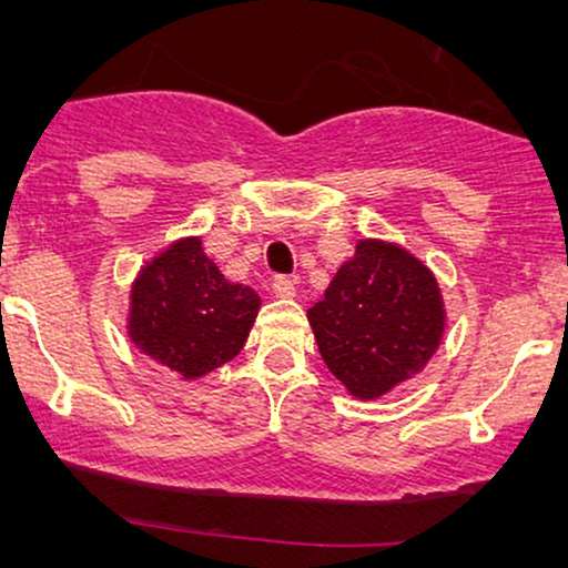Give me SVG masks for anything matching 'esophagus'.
Here are the masks:
<instances>
[{
  "label": "esophagus",
  "instance_id": "esophagus-1",
  "mask_svg": "<svg viewBox=\"0 0 568 568\" xmlns=\"http://www.w3.org/2000/svg\"><path fill=\"white\" fill-rule=\"evenodd\" d=\"M271 290H274L276 297H282V300H292L294 294H297L294 278H290V276H276L274 284H271Z\"/></svg>",
  "mask_w": 568,
  "mask_h": 568
}]
</instances>
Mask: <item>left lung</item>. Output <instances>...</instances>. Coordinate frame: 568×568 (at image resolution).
Listing matches in <instances>:
<instances>
[{
  "label": "left lung",
  "instance_id": "8db88e82",
  "mask_svg": "<svg viewBox=\"0 0 568 568\" xmlns=\"http://www.w3.org/2000/svg\"><path fill=\"white\" fill-rule=\"evenodd\" d=\"M307 317L325 367L356 398H377L416 375L439 346L445 323L429 268L372 240L356 245Z\"/></svg>",
  "mask_w": 568,
  "mask_h": 568
}]
</instances>
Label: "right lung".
Returning a JSON list of instances; mask_svg holds the SVG:
<instances>
[{
    "instance_id": "add662e5",
    "label": "right lung",
    "mask_w": 568,
    "mask_h": 568,
    "mask_svg": "<svg viewBox=\"0 0 568 568\" xmlns=\"http://www.w3.org/2000/svg\"><path fill=\"white\" fill-rule=\"evenodd\" d=\"M258 307V294L230 284L201 251V240L191 237L139 274L129 333L144 354L193 379L235 359Z\"/></svg>"
}]
</instances>
